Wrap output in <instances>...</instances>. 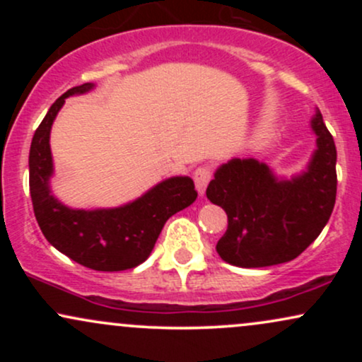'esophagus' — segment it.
<instances>
[{
  "label": "esophagus",
  "instance_id": "34e87169",
  "mask_svg": "<svg viewBox=\"0 0 362 362\" xmlns=\"http://www.w3.org/2000/svg\"><path fill=\"white\" fill-rule=\"evenodd\" d=\"M211 180V168L209 167H199L194 172V182H195V189H197L199 194L206 192V187Z\"/></svg>",
  "mask_w": 362,
  "mask_h": 362
}]
</instances>
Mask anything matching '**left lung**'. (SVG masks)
I'll return each instance as SVG.
<instances>
[{
	"mask_svg": "<svg viewBox=\"0 0 362 362\" xmlns=\"http://www.w3.org/2000/svg\"><path fill=\"white\" fill-rule=\"evenodd\" d=\"M317 149L305 172L279 177L255 158H231L214 172L206 195L228 214L216 252L228 264L253 269L296 259L322 233L337 194V149L317 109Z\"/></svg>",
	"mask_w": 362,
	"mask_h": 362,
	"instance_id": "1",
	"label": "left lung"
}]
</instances>
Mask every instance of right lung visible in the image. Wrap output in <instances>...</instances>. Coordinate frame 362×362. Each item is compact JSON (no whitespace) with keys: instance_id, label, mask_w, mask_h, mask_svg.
<instances>
[{"instance_id":"add662e5","label":"right lung","mask_w":362,"mask_h":362,"mask_svg":"<svg viewBox=\"0 0 362 362\" xmlns=\"http://www.w3.org/2000/svg\"><path fill=\"white\" fill-rule=\"evenodd\" d=\"M93 88V83L74 86L52 103L32 138L28 182L35 219L47 242L85 267L117 272L143 264L167 219L192 204L197 192L190 177H170L119 207L73 209L54 197V163L49 143L54 119L66 98Z\"/></svg>"}]
</instances>
